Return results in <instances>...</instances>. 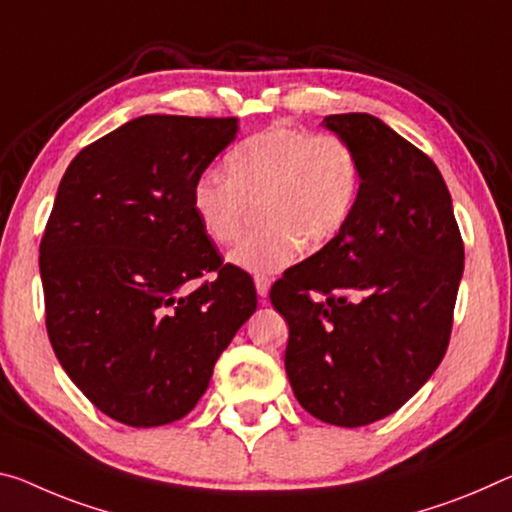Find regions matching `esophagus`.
Returning <instances> with one entry per match:
<instances>
[{
    "label": "esophagus",
    "mask_w": 512,
    "mask_h": 512,
    "mask_svg": "<svg viewBox=\"0 0 512 512\" xmlns=\"http://www.w3.org/2000/svg\"><path fill=\"white\" fill-rule=\"evenodd\" d=\"M255 289H257V294H259V298H262V300L269 296V291H271V278H269V275L257 273L255 275Z\"/></svg>",
    "instance_id": "34e87169"
}]
</instances>
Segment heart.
Masks as SVG:
<instances>
[{
	"instance_id": "heart-1",
	"label": "heart",
	"mask_w": 512,
	"mask_h": 512,
	"mask_svg": "<svg viewBox=\"0 0 512 512\" xmlns=\"http://www.w3.org/2000/svg\"><path fill=\"white\" fill-rule=\"evenodd\" d=\"M227 177L205 170L191 207L214 243L239 237L250 205L262 225L246 234L230 262L246 271H280L303 250L321 248L344 230L360 191V164L335 134L275 125L241 141L225 159Z\"/></svg>"
}]
</instances>
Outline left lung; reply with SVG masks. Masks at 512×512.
I'll list each match as a JSON object with an SVG mask.
<instances>
[{
    "label": "left lung",
    "instance_id": "left-lung-1",
    "mask_svg": "<svg viewBox=\"0 0 512 512\" xmlns=\"http://www.w3.org/2000/svg\"><path fill=\"white\" fill-rule=\"evenodd\" d=\"M321 125L358 157V200L335 239L275 282L271 303L289 323L285 369L298 403L358 428L399 410L442 362L465 248L424 152L369 113Z\"/></svg>",
    "mask_w": 512,
    "mask_h": 512
}]
</instances>
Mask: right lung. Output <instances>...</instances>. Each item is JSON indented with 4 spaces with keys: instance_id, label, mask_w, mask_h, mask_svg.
<instances>
[{
    "instance_id": "right-lung-1",
    "label": "right lung",
    "mask_w": 512,
    "mask_h": 512,
    "mask_svg": "<svg viewBox=\"0 0 512 512\" xmlns=\"http://www.w3.org/2000/svg\"><path fill=\"white\" fill-rule=\"evenodd\" d=\"M237 132V118H134L81 150L56 191L40 241L47 335L72 383L120 424L189 415L257 310L253 278L221 262L191 207Z\"/></svg>"
}]
</instances>
